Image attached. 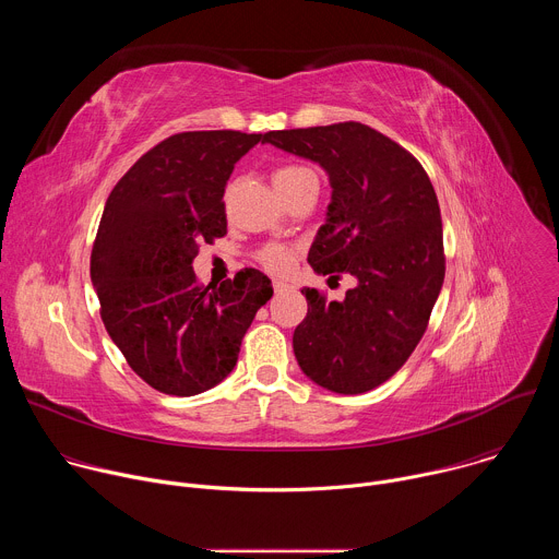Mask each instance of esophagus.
<instances>
[{
	"mask_svg": "<svg viewBox=\"0 0 559 559\" xmlns=\"http://www.w3.org/2000/svg\"><path fill=\"white\" fill-rule=\"evenodd\" d=\"M287 289H289L287 283H283V281H276V283H274V292H276V294H283V292H287Z\"/></svg>",
	"mask_w": 559,
	"mask_h": 559,
	"instance_id": "obj_1",
	"label": "esophagus"
}]
</instances>
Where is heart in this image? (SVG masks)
<instances>
[{
  "instance_id": "obj_1",
  "label": "heart",
  "mask_w": 559,
  "mask_h": 559,
  "mask_svg": "<svg viewBox=\"0 0 559 559\" xmlns=\"http://www.w3.org/2000/svg\"><path fill=\"white\" fill-rule=\"evenodd\" d=\"M307 177H313V175L302 166H281L272 173V183H274L278 197H283L289 188H294L296 183H300ZM261 261L272 272H285L292 265V254L285 248L274 246L261 254Z\"/></svg>"
}]
</instances>
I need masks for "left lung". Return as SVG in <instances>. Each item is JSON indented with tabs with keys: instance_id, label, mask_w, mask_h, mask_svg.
I'll use <instances>...</instances> for the list:
<instances>
[{
	"instance_id": "obj_1",
	"label": "left lung",
	"mask_w": 559,
	"mask_h": 559,
	"mask_svg": "<svg viewBox=\"0 0 559 559\" xmlns=\"http://www.w3.org/2000/svg\"><path fill=\"white\" fill-rule=\"evenodd\" d=\"M263 143L325 170L332 201L307 261L316 274L356 278L343 300L302 289L307 316L292 338L298 367L334 393L371 391L407 362L442 289L433 186L405 147L356 121L265 132Z\"/></svg>"
}]
</instances>
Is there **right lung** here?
I'll return each mask as SVG.
<instances>
[{"instance_id":"obj_1","label":"right lung","mask_w":559,"mask_h":559,"mask_svg":"<svg viewBox=\"0 0 559 559\" xmlns=\"http://www.w3.org/2000/svg\"><path fill=\"white\" fill-rule=\"evenodd\" d=\"M263 134H175L110 192L91 257L104 325L132 371L168 395H197L229 376L272 281L246 267L207 287L192 261L227 231L225 186Z\"/></svg>"}]
</instances>
